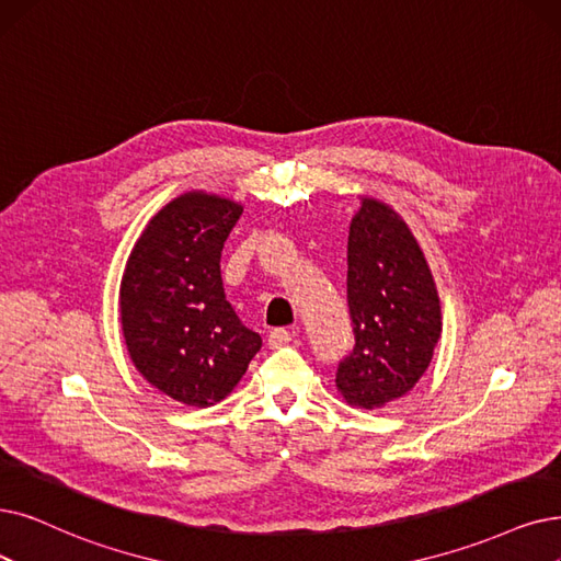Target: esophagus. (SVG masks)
Instances as JSON below:
<instances>
[{
    "label": "esophagus",
    "instance_id": "34e87169",
    "mask_svg": "<svg viewBox=\"0 0 561 561\" xmlns=\"http://www.w3.org/2000/svg\"><path fill=\"white\" fill-rule=\"evenodd\" d=\"M289 343H293V331H287V329H274V331H268V347H272V350L285 347V345H289Z\"/></svg>",
    "mask_w": 561,
    "mask_h": 561
}]
</instances>
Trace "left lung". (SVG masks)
Here are the masks:
<instances>
[{
    "mask_svg": "<svg viewBox=\"0 0 561 561\" xmlns=\"http://www.w3.org/2000/svg\"><path fill=\"white\" fill-rule=\"evenodd\" d=\"M347 237V304L356 345L335 373L347 405L379 410L410 393L442 335V306L416 237L387 203L358 195Z\"/></svg>",
    "mask_w": 561,
    "mask_h": 561,
    "instance_id": "8db88e82",
    "label": "left lung"
}]
</instances>
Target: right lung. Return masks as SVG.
Returning <instances> with one entry per match:
<instances>
[{"label": "right lung", "mask_w": 561, "mask_h": 561, "mask_svg": "<svg viewBox=\"0 0 561 561\" xmlns=\"http://www.w3.org/2000/svg\"><path fill=\"white\" fill-rule=\"evenodd\" d=\"M243 207L186 191L151 216L126 260L119 316L133 366L188 408H211L239 385L262 339L222 293L220 251Z\"/></svg>", "instance_id": "right-lung-1"}]
</instances>
